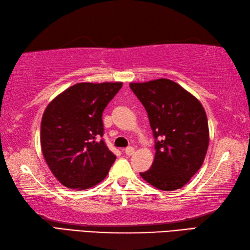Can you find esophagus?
I'll return each mask as SVG.
<instances>
[{
	"label": "esophagus",
	"mask_w": 250,
	"mask_h": 250,
	"mask_svg": "<svg viewBox=\"0 0 250 250\" xmlns=\"http://www.w3.org/2000/svg\"><path fill=\"white\" fill-rule=\"evenodd\" d=\"M134 153H135V148L132 146H128V147L125 148V154L128 155V156H131V155Z\"/></svg>",
	"instance_id": "esophagus-1"
}]
</instances>
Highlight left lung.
I'll return each instance as SVG.
<instances>
[{
    "instance_id": "8db88e82",
    "label": "left lung",
    "mask_w": 250,
    "mask_h": 250,
    "mask_svg": "<svg viewBox=\"0 0 250 250\" xmlns=\"http://www.w3.org/2000/svg\"><path fill=\"white\" fill-rule=\"evenodd\" d=\"M129 86L146 110L156 149L151 169L140 175L160 190L180 189L201 168L207 155L205 110L195 96L169 79Z\"/></svg>"
}]
</instances>
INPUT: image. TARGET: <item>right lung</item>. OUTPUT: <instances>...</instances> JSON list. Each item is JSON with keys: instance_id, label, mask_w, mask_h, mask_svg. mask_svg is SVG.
<instances>
[{"instance_id": "add662e5", "label": "right lung", "mask_w": 250, "mask_h": 250, "mask_svg": "<svg viewBox=\"0 0 250 250\" xmlns=\"http://www.w3.org/2000/svg\"><path fill=\"white\" fill-rule=\"evenodd\" d=\"M123 83L82 82L68 87L42 114V155L61 184L83 190L107 176L115 155L104 136L103 112Z\"/></svg>"}]
</instances>
